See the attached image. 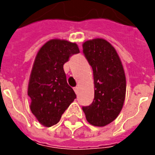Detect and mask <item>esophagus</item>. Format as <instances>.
Listing matches in <instances>:
<instances>
[{
	"label": "esophagus",
	"instance_id": "obj_1",
	"mask_svg": "<svg viewBox=\"0 0 155 155\" xmlns=\"http://www.w3.org/2000/svg\"><path fill=\"white\" fill-rule=\"evenodd\" d=\"M74 92L76 93V94H78V92H79V87H78V86H76V87H74Z\"/></svg>",
	"mask_w": 155,
	"mask_h": 155
}]
</instances>
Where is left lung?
Listing matches in <instances>:
<instances>
[{"label": "left lung", "instance_id": "1", "mask_svg": "<svg viewBox=\"0 0 155 155\" xmlns=\"http://www.w3.org/2000/svg\"><path fill=\"white\" fill-rule=\"evenodd\" d=\"M83 53L93 70L94 97L82 110L91 124L105 126L116 119L123 107L126 92L123 65L115 49L104 39L85 41Z\"/></svg>", "mask_w": 155, "mask_h": 155}]
</instances>
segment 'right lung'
Returning a JSON list of instances; mask_svg holds the SVG:
<instances>
[{"label":"right lung","instance_id":"obj_1","mask_svg":"<svg viewBox=\"0 0 155 155\" xmlns=\"http://www.w3.org/2000/svg\"><path fill=\"white\" fill-rule=\"evenodd\" d=\"M80 53L75 43L51 40L40 49L34 61L28 85L31 110L41 124L51 127L60 121L76 98L68 84L63 65Z\"/></svg>","mask_w":155,"mask_h":155}]
</instances>
